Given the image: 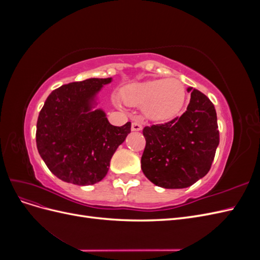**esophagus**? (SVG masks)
I'll use <instances>...</instances> for the list:
<instances>
[{
  "mask_svg": "<svg viewBox=\"0 0 260 260\" xmlns=\"http://www.w3.org/2000/svg\"><path fill=\"white\" fill-rule=\"evenodd\" d=\"M131 130H132V131H140V130H142V124H141V123L138 122V121H133L132 124H131Z\"/></svg>",
  "mask_w": 260,
  "mask_h": 260,
  "instance_id": "esophagus-1",
  "label": "esophagus"
}]
</instances>
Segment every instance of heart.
Listing matches in <instances>:
<instances>
[{
    "instance_id": "1",
    "label": "heart",
    "mask_w": 260,
    "mask_h": 260,
    "mask_svg": "<svg viewBox=\"0 0 260 260\" xmlns=\"http://www.w3.org/2000/svg\"><path fill=\"white\" fill-rule=\"evenodd\" d=\"M121 96L128 105L143 106L148 119L164 121L180 114L185 101V89L178 79L168 78L129 85L122 90Z\"/></svg>"
}]
</instances>
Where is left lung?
<instances>
[{
  "label": "left lung",
  "instance_id": "8db88e82",
  "mask_svg": "<svg viewBox=\"0 0 260 260\" xmlns=\"http://www.w3.org/2000/svg\"><path fill=\"white\" fill-rule=\"evenodd\" d=\"M190 104L180 117L143 129L141 158L145 177L165 188H183L207 175L219 144L214 104L201 91L187 88Z\"/></svg>",
  "mask_w": 260,
  "mask_h": 260
}]
</instances>
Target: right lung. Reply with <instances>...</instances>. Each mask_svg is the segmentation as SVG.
Returning <instances> with one entry per match:
<instances>
[{"instance_id":"1","label":"right lung","mask_w":260,"mask_h":260,"mask_svg":"<svg viewBox=\"0 0 260 260\" xmlns=\"http://www.w3.org/2000/svg\"><path fill=\"white\" fill-rule=\"evenodd\" d=\"M112 78H91L54 90L38 117V152L53 175L68 183L91 185L103 179L112 157L131 131L109 123L94 99Z\"/></svg>"}]
</instances>
